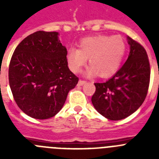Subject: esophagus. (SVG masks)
<instances>
[{
    "label": "esophagus",
    "mask_w": 159,
    "mask_h": 159,
    "mask_svg": "<svg viewBox=\"0 0 159 159\" xmlns=\"http://www.w3.org/2000/svg\"><path fill=\"white\" fill-rule=\"evenodd\" d=\"M86 83L87 82L85 80H80L78 82V86H83V85L86 84Z\"/></svg>",
    "instance_id": "esophagus-1"
}]
</instances>
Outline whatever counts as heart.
<instances>
[{
	"label": "heart",
	"instance_id": "1",
	"mask_svg": "<svg viewBox=\"0 0 159 159\" xmlns=\"http://www.w3.org/2000/svg\"><path fill=\"white\" fill-rule=\"evenodd\" d=\"M126 48V43L121 36H88L80 41L79 49H67V65L72 72L78 73L89 59L92 66L87 71V75L92 77L99 74L102 78L111 76L121 65Z\"/></svg>",
	"mask_w": 159,
	"mask_h": 159
}]
</instances>
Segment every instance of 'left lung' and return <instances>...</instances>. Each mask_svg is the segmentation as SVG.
Here are the masks:
<instances>
[{
	"instance_id": "left-lung-1",
	"label": "left lung",
	"mask_w": 159,
	"mask_h": 159,
	"mask_svg": "<svg viewBox=\"0 0 159 159\" xmlns=\"http://www.w3.org/2000/svg\"><path fill=\"white\" fill-rule=\"evenodd\" d=\"M130 53L125 64L105 83H95L92 102L110 120L128 117L139 108L148 92L151 68L145 48L127 36Z\"/></svg>"
}]
</instances>
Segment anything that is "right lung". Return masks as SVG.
<instances>
[{
	"mask_svg": "<svg viewBox=\"0 0 159 159\" xmlns=\"http://www.w3.org/2000/svg\"><path fill=\"white\" fill-rule=\"evenodd\" d=\"M57 32H37L16 48L8 81L20 109L34 119H47L61 110L79 78L68 68L67 48Z\"/></svg>",
	"mask_w": 159,
	"mask_h": 159,
	"instance_id": "right-lung-1",
	"label": "right lung"
}]
</instances>
